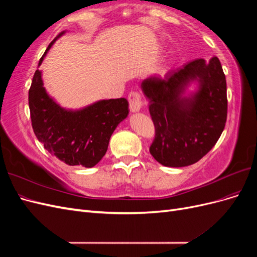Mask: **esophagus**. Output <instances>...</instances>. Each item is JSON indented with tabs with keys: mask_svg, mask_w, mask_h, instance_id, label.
<instances>
[{
	"mask_svg": "<svg viewBox=\"0 0 257 257\" xmlns=\"http://www.w3.org/2000/svg\"><path fill=\"white\" fill-rule=\"evenodd\" d=\"M128 103H130V109L132 112H137L141 110L143 100L141 93L137 91H132L128 94Z\"/></svg>",
	"mask_w": 257,
	"mask_h": 257,
	"instance_id": "34e87169",
	"label": "esophagus"
}]
</instances>
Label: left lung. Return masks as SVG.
Listing matches in <instances>:
<instances>
[{
	"mask_svg": "<svg viewBox=\"0 0 257 257\" xmlns=\"http://www.w3.org/2000/svg\"><path fill=\"white\" fill-rule=\"evenodd\" d=\"M197 92L184 97L191 82ZM149 99L155 136L150 153L162 165L184 167L198 162L219 141L227 118L226 79L220 60H194L164 78L152 75L142 82Z\"/></svg>",
	"mask_w": 257,
	"mask_h": 257,
	"instance_id": "left-lung-1",
	"label": "left lung"
}]
</instances>
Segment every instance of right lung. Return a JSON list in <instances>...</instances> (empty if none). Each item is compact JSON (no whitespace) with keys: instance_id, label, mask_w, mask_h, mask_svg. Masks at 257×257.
<instances>
[{"instance_id":"right-lung-1","label":"right lung","mask_w":257,"mask_h":257,"mask_svg":"<svg viewBox=\"0 0 257 257\" xmlns=\"http://www.w3.org/2000/svg\"><path fill=\"white\" fill-rule=\"evenodd\" d=\"M63 34L49 44L38 66ZM29 107L34 134L45 149L67 165L83 167L95 166L103 159L113 131L128 114L123 97L98 100L80 110L64 109L46 92L40 69L29 90Z\"/></svg>"}]
</instances>
